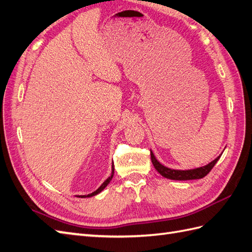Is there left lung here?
Segmentation results:
<instances>
[{
  "mask_svg": "<svg viewBox=\"0 0 252 252\" xmlns=\"http://www.w3.org/2000/svg\"><path fill=\"white\" fill-rule=\"evenodd\" d=\"M221 155H219L216 159H214L213 161L210 163H207L206 165H203V167L200 168H195V169H190V170H175V169H170L165 165L161 164L159 162L154 153L151 151V159L153 165H154L155 169L158 171V173H160L165 179L169 180H174V181H189V180H199L204 177L210 173V171L214 168V165L216 164V162L219 160V158Z\"/></svg>",
  "mask_w": 252,
  "mask_h": 252,
  "instance_id": "left-lung-1",
  "label": "left lung"
}]
</instances>
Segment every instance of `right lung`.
I'll list each match as a JSON object with an SVG mask.
<instances>
[{"instance_id":"obj_1","label":"right lung","mask_w":252,"mask_h":252,"mask_svg":"<svg viewBox=\"0 0 252 252\" xmlns=\"http://www.w3.org/2000/svg\"><path fill=\"white\" fill-rule=\"evenodd\" d=\"M113 174H114V165L112 164V173H111V175H110L108 179L103 182L101 185H100V187L98 188L97 190H95L94 192H92V193H90V194H87V195H79V198H90V197H93V195H96V194H98L99 192H101L103 189H105L107 186H108V184L111 182V180H112V177H113Z\"/></svg>"}]
</instances>
